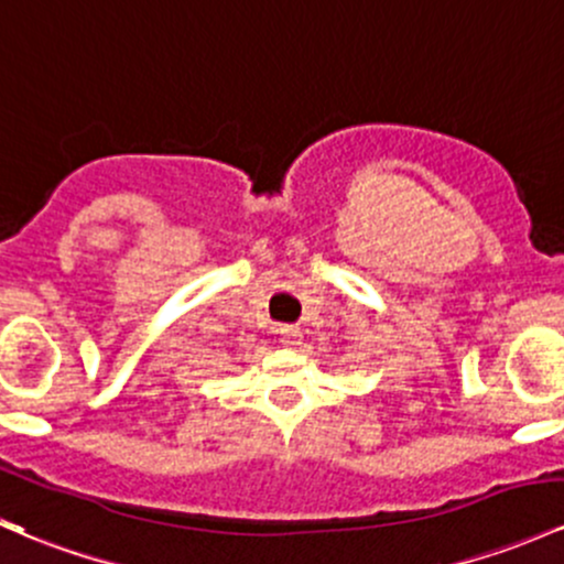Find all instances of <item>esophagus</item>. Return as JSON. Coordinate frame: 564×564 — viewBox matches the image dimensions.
<instances>
[{"instance_id": "34e87169", "label": "esophagus", "mask_w": 564, "mask_h": 564, "mask_svg": "<svg viewBox=\"0 0 564 564\" xmlns=\"http://www.w3.org/2000/svg\"><path fill=\"white\" fill-rule=\"evenodd\" d=\"M300 327H292V324H283V327H278V340L283 343V346H297L300 343Z\"/></svg>"}]
</instances>
